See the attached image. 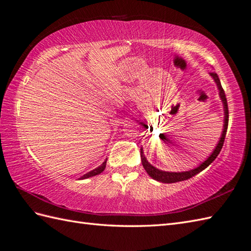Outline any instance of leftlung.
<instances>
[{"instance_id":"obj_1","label":"left lung","mask_w":251,"mask_h":251,"mask_svg":"<svg viewBox=\"0 0 251 251\" xmlns=\"http://www.w3.org/2000/svg\"><path fill=\"white\" fill-rule=\"evenodd\" d=\"M209 75L213 77L214 81L216 82L217 88L219 90V97L221 99L222 105H224V111H225V119H224V129H222L221 132V136L218 141V144L216 145V147L214 149V151L209 154V157L206 159L205 161L200 164L197 168H194L192 170L189 171H185V172H165L162 170H159L157 168H154L153 165L150 164L148 162V160L146 159L144 154V150L143 148H141V159H142V164L144 166L145 171L147 172V174L152 178V179L160 181V182H164V183H173V182H178V181H183L187 180L189 178H191L193 176H196L197 174H199L200 172H202L203 170H205L207 166L213 162V161L218 157L219 152L221 151V148L224 146L225 143V138H226V130H227V124H229V109H227V103H226V98L224 89L221 87L220 83V79L218 75L216 73H209Z\"/></svg>"}]
</instances>
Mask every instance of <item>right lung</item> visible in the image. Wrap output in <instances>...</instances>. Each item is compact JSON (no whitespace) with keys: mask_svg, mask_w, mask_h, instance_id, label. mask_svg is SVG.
Returning <instances> with one entry per match:
<instances>
[{"mask_svg":"<svg viewBox=\"0 0 251 251\" xmlns=\"http://www.w3.org/2000/svg\"><path fill=\"white\" fill-rule=\"evenodd\" d=\"M106 161H107V159L104 161V162L100 165V166H98L97 169H94V170H92V171H90L89 173H87V174H85L83 176H81L79 179H86V178H89V177H92V176H96V175H99V174H101V173L105 170V168H106Z\"/></svg>","mask_w":251,"mask_h":251,"instance_id":"add662e5","label":"right lung"}]
</instances>
